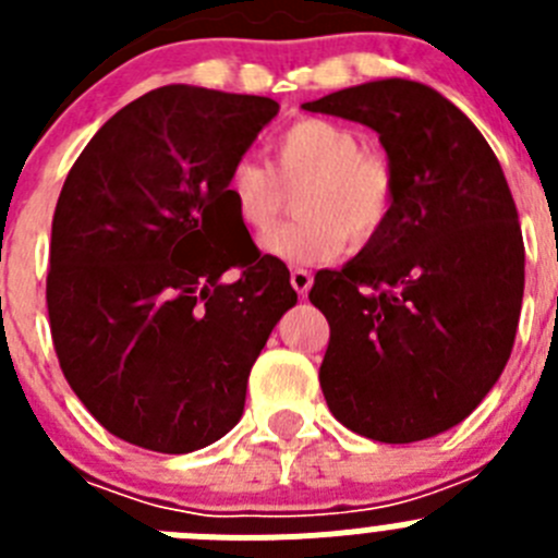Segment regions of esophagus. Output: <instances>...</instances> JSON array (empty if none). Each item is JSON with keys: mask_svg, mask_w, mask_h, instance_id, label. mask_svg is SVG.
Returning a JSON list of instances; mask_svg holds the SVG:
<instances>
[{"mask_svg": "<svg viewBox=\"0 0 558 558\" xmlns=\"http://www.w3.org/2000/svg\"><path fill=\"white\" fill-rule=\"evenodd\" d=\"M290 284H293V290L299 295H307L310 284H313V276H310V270L304 268H293L290 270Z\"/></svg>", "mask_w": 558, "mask_h": 558, "instance_id": "esophagus-1", "label": "esophagus"}]
</instances>
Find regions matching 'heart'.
<instances>
[{
	"instance_id": "heart-1",
	"label": "heart",
	"mask_w": 558,
	"mask_h": 558,
	"mask_svg": "<svg viewBox=\"0 0 558 558\" xmlns=\"http://www.w3.org/2000/svg\"><path fill=\"white\" fill-rule=\"evenodd\" d=\"M295 190L299 218L265 236V248L288 263H327L347 248L374 243L397 209V170L391 159L366 150L352 128L322 117H302L276 133L268 165L236 159L223 192L245 229L265 234L282 218L284 190Z\"/></svg>"
}]
</instances>
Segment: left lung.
<instances>
[{
	"mask_svg": "<svg viewBox=\"0 0 558 558\" xmlns=\"http://www.w3.org/2000/svg\"><path fill=\"white\" fill-rule=\"evenodd\" d=\"M304 108L377 131L399 181L386 231L310 288L329 322L324 399L386 445L450 430L492 391L520 322L525 245L500 161L422 83H363Z\"/></svg>",
	"mask_w": 558,
	"mask_h": 558,
	"instance_id": "1",
	"label": "left lung"
}]
</instances>
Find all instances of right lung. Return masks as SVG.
Wrapping results in <instances>:
<instances>
[{
  "instance_id": "obj_1",
  "label": "right lung",
  "mask_w": 558,
  "mask_h": 558,
  "mask_svg": "<svg viewBox=\"0 0 558 558\" xmlns=\"http://www.w3.org/2000/svg\"><path fill=\"white\" fill-rule=\"evenodd\" d=\"M270 97L161 86L83 147L52 215L49 332L86 411L142 450H201L243 416L254 360L295 304L223 192ZM236 269L234 283H220Z\"/></svg>"
}]
</instances>
